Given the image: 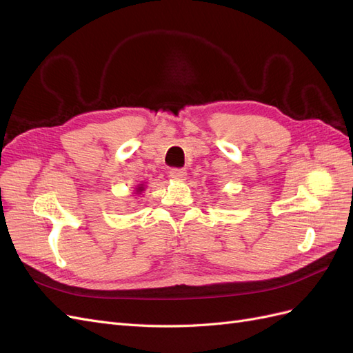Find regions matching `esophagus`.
I'll use <instances>...</instances> for the list:
<instances>
[{"instance_id": "esophagus-1", "label": "esophagus", "mask_w": 353, "mask_h": 353, "mask_svg": "<svg viewBox=\"0 0 353 353\" xmlns=\"http://www.w3.org/2000/svg\"><path fill=\"white\" fill-rule=\"evenodd\" d=\"M169 175H170V178H172V179L184 181L187 178V170L185 169H179V168H174V169H170Z\"/></svg>"}]
</instances>
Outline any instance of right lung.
<instances>
[{
  "label": "right lung",
  "instance_id": "1",
  "mask_svg": "<svg viewBox=\"0 0 353 353\" xmlns=\"http://www.w3.org/2000/svg\"><path fill=\"white\" fill-rule=\"evenodd\" d=\"M144 190H145V185L144 184H138L137 187H135V196H141L143 193H144Z\"/></svg>",
  "mask_w": 353,
  "mask_h": 353
}]
</instances>
